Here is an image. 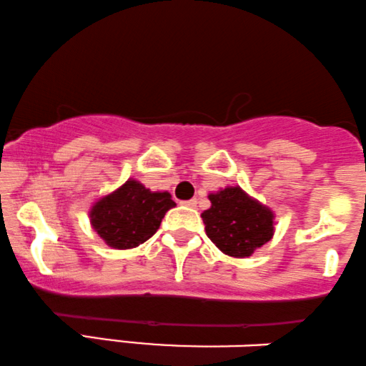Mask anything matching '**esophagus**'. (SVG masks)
I'll use <instances>...</instances> for the list:
<instances>
[{
  "label": "esophagus",
  "instance_id": "obj_1",
  "mask_svg": "<svg viewBox=\"0 0 366 366\" xmlns=\"http://www.w3.org/2000/svg\"><path fill=\"white\" fill-rule=\"evenodd\" d=\"M184 205H188V207H197V199H192V200H187L183 202Z\"/></svg>",
  "mask_w": 366,
  "mask_h": 366
}]
</instances>
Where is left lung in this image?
Listing matches in <instances>:
<instances>
[{
  "label": "left lung",
  "mask_w": 366,
  "mask_h": 366,
  "mask_svg": "<svg viewBox=\"0 0 366 366\" xmlns=\"http://www.w3.org/2000/svg\"><path fill=\"white\" fill-rule=\"evenodd\" d=\"M210 209L202 212L205 233L222 253L250 257L274 236V212L239 187L210 193Z\"/></svg>",
  "instance_id": "8db88e82"
}]
</instances>
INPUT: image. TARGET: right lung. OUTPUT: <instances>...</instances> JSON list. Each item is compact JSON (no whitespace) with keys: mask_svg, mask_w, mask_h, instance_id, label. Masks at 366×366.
Returning a JSON list of instances; mask_svg holds the SVG:
<instances>
[{"mask_svg":"<svg viewBox=\"0 0 366 366\" xmlns=\"http://www.w3.org/2000/svg\"><path fill=\"white\" fill-rule=\"evenodd\" d=\"M174 205L167 192H150L130 178L92 205L90 224L107 247L128 250L147 242Z\"/></svg>","mask_w":366,"mask_h":366,"instance_id":"right-lung-1","label":"right lung"}]
</instances>
